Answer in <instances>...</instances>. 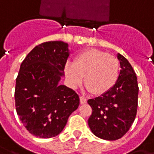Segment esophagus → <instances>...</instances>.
I'll use <instances>...</instances> for the list:
<instances>
[{"label": "esophagus", "mask_w": 154, "mask_h": 154, "mask_svg": "<svg viewBox=\"0 0 154 154\" xmlns=\"http://www.w3.org/2000/svg\"><path fill=\"white\" fill-rule=\"evenodd\" d=\"M87 98L84 97H80V102L81 104H85L87 102Z\"/></svg>", "instance_id": "obj_1"}]
</instances>
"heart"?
<instances>
[{
	"label": "heart",
	"instance_id": "b5f03b06",
	"mask_svg": "<svg viewBox=\"0 0 154 154\" xmlns=\"http://www.w3.org/2000/svg\"><path fill=\"white\" fill-rule=\"evenodd\" d=\"M67 82L72 88L80 86L84 77L87 90L94 95L108 92L119 77V62L116 57L104 51L89 48L81 52L73 63L64 67Z\"/></svg>",
	"mask_w": 154,
	"mask_h": 154
}]
</instances>
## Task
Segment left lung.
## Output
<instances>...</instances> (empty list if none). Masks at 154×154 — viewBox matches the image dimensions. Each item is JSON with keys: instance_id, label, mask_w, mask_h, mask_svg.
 I'll list each match as a JSON object with an SVG mask.
<instances>
[{"instance_id": "left-lung-1", "label": "left lung", "mask_w": 154, "mask_h": 154, "mask_svg": "<svg viewBox=\"0 0 154 154\" xmlns=\"http://www.w3.org/2000/svg\"><path fill=\"white\" fill-rule=\"evenodd\" d=\"M117 57L121 70L116 85L106 93L87 100L92 109L88 125L95 135L106 140H116L125 135L137 114L136 74L125 57L119 54Z\"/></svg>"}]
</instances>
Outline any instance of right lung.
Instances as JSON below:
<instances>
[{
  "mask_svg": "<svg viewBox=\"0 0 154 154\" xmlns=\"http://www.w3.org/2000/svg\"><path fill=\"white\" fill-rule=\"evenodd\" d=\"M68 56L67 43L49 41L34 48L20 65L15 109L26 129L36 137L48 139L59 134L78 108V95L58 84Z\"/></svg>",
  "mask_w": 154,
  "mask_h": 154,
  "instance_id": "add662e5",
  "label": "right lung"
}]
</instances>
